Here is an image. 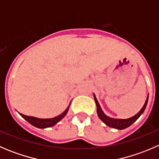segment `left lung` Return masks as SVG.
Listing matches in <instances>:
<instances>
[{
	"mask_svg": "<svg viewBox=\"0 0 159 159\" xmlns=\"http://www.w3.org/2000/svg\"><path fill=\"white\" fill-rule=\"evenodd\" d=\"M94 101H95V104L96 106H97V113H98V118L105 123L106 125L109 126L111 128H113V129H116L118 130H122L126 129V128L129 127L131 126L141 115L143 114L144 111H145V108L147 106V104H148V94L147 96L146 101H145V104H144L143 107L142 108V109L139 111L136 115H134V116L131 117L129 118H126V119H121V118H110V117L107 116L104 111H102V108L100 106V104L98 103V102L97 98H96L95 94H94Z\"/></svg>",
	"mask_w": 159,
	"mask_h": 159,
	"instance_id": "1",
	"label": "left lung"
}]
</instances>
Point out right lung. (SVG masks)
I'll list each match as a JSON object with an SVG mask.
<instances>
[{
	"label": "right lung",
	"instance_id": "add662e5",
	"mask_svg": "<svg viewBox=\"0 0 159 159\" xmlns=\"http://www.w3.org/2000/svg\"><path fill=\"white\" fill-rule=\"evenodd\" d=\"M70 104L68 106V108L65 109V111L62 112L61 115L51 118H39L33 116H27V115H25L20 113L19 114H20L22 118H25L28 122H29L30 125H32L34 127L38 128V129H47V128L52 127V126L55 125L57 122H59L67 115L68 109H69Z\"/></svg>",
	"mask_w": 159,
	"mask_h": 159
}]
</instances>
